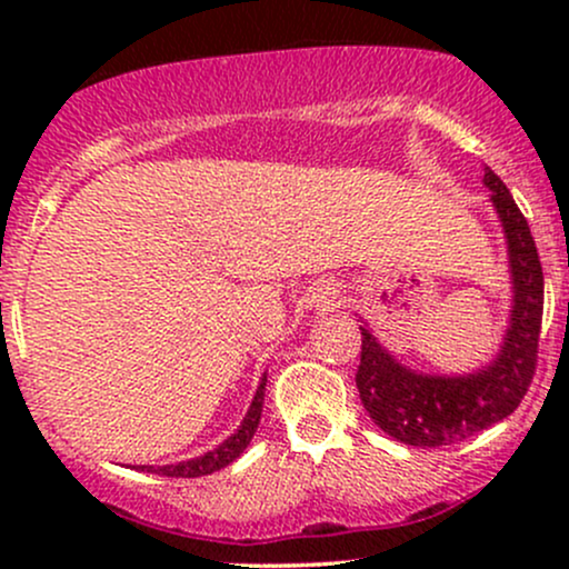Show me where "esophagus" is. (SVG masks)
<instances>
[{
	"label": "esophagus",
	"instance_id": "esophagus-1",
	"mask_svg": "<svg viewBox=\"0 0 569 569\" xmlns=\"http://www.w3.org/2000/svg\"><path fill=\"white\" fill-rule=\"evenodd\" d=\"M337 302V293L335 291H326V305H335Z\"/></svg>",
	"mask_w": 569,
	"mask_h": 569
}]
</instances>
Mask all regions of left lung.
<instances>
[{
    "instance_id": "1",
    "label": "left lung",
    "mask_w": 569,
    "mask_h": 569,
    "mask_svg": "<svg viewBox=\"0 0 569 569\" xmlns=\"http://www.w3.org/2000/svg\"><path fill=\"white\" fill-rule=\"evenodd\" d=\"M485 187L498 213L511 272V316L500 350L468 375H422L385 350L361 326V367L356 385L363 409L390 439L411 447H447L506 420L530 388L543 321V267L530 224L511 192L485 166Z\"/></svg>"
}]
</instances>
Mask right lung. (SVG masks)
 Returning <instances> with one entry per match:
<instances>
[{
  "label": "right lung",
  "mask_w": 569,
  "mask_h": 569,
  "mask_svg": "<svg viewBox=\"0 0 569 569\" xmlns=\"http://www.w3.org/2000/svg\"><path fill=\"white\" fill-rule=\"evenodd\" d=\"M264 385H267V375H262V382H259L257 396H253L251 407H248L243 422H240L238 430L213 447L211 452L192 457V460H181L173 462V466H139L141 471L158 473V476H171V479H198V476H208L213 471H221V468L230 466L232 460H238L243 455V449L251 443L253 433H257L259 420H262V403H264Z\"/></svg>",
  "instance_id": "1"
}]
</instances>
